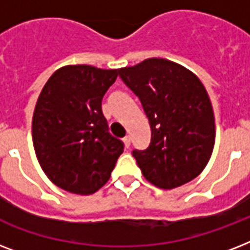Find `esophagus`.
Masks as SVG:
<instances>
[{"mask_svg": "<svg viewBox=\"0 0 250 250\" xmlns=\"http://www.w3.org/2000/svg\"><path fill=\"white\" fill-rule=\"evenodd\" d=\"M123 143H125V148H129V146H131V137L125 136V139H123Z\"/></svg>", "mask_w": 250, "mask_h": 250, "instance_id": "obj_1", "label": "esophagus"}]
</instances>
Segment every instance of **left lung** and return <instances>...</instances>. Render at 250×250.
Returning a JSON list of instances; mask_svg holds the SVG:
<instances>
[{
    "instance_id": "left-lung-1",
    "label": "left lung",
    "mask_w": 250,
    "mask_h": 250,
    "mask_svg": "<svg viewBox=\"0 0 250 250\" xmlns=\"http://www.w3.org/2000/svg\"><path fill=\"white\" fill-rule=\"evenodd\" d=\"M119 76L139 97L152 129L148 148L132 152L144 178L162 189L193 180L215 143L213 106L201 80L164 58L119 68Z\"/></svg>"
}]
</instances>
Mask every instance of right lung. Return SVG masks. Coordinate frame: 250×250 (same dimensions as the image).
Wrapping results in <instances>:
<instances>
[{
  "instance_id": "1",
  "label": "right lung",
  "mask_w": 250,
  "mask_h": 250,
  "mask_svg": "<svg viewBox=\"0 0 250 250\" xmlns=\"http://www.w3.org/2000/svg\"><path fill=\"white\" fill-rule=\"evenodd\" d=\"M119 70L89 64L58 68L41 90L32 118L37 161L57 187L92 194L110 179L125 145L107 131L101 109Z\"/></svg>"
}]
</instances>
